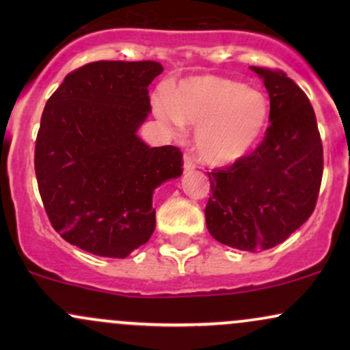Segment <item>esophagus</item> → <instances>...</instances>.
Here are the masks:
<instances>
[{
  "label": "esophagus",
  "instance_id": "34e87169",
  "mask_svg": "<svg viewBox=\"0 0 350 350\" xmlns=\"http://www.w3.org/2000/svg\"><path fill=\"white\" fill-rule=\"evenodd\" d=\"M184 171L186 172H189V171H192L196 167V163H194V159L191 158V156L189 154H184Z\"/></svg>",
  "mask_w": 350,
  "mask_h": 350
}]
</instances>
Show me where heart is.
Segmentation results:
<instances>
[{"mask_svg": "<svg viewBox=\"0 0 350 350\" xmlns=\"http://www.w3.org/2000/svg\"><path fill=\"white\" fill-rule=\"evenodd\" d=\"M154 110L176 130L198 128L196 150L212 166H227L255 150L271 115L263 92L214 75L184 80L172 98L166 94L156 98Z\"/></svg>", "mask_w": 350, "mask_h": 350, "instance_id": "1", "label": "heart"}]
</instances>
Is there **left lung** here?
Segmentation results:
<instances>
[{"label": "left lung", "instance_id": "8db88e82", "mask_svg": "<svg viewBox=\"0 0 350 350\" xmlns=\"http://www.w3.org/2000/svg\"><path fill=\"white\" fill-rule=\"evenodd\" d=\"M270 95V126L252 154L207 172V230L243 252L275 247L309 219L323 179V143L309 98L281 70L250 67Z\"/></svg>", "mask_w": 350, "mask_h": 350}]
</instances>
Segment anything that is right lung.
Masks as SVG:
<instances>
[{
    "label": "right lung",
    "mask_w": 350,
    "mask_h": 350,
    "mask_svg": "<svg viewBox=\"0 0 350 350\" xmlns=\"http://www.w3.org/2000/svg\"><path fill=\"white\" fill-rule=\"evenodd\" d=\"M154 60H98L70 72L44 107L34 167L52 227L88 253L126 258L156 227L154 189L183 174L176 146L138 136Z\"/></svg>",
    "instance_id": "right-lung-1"
}]
</instances>
